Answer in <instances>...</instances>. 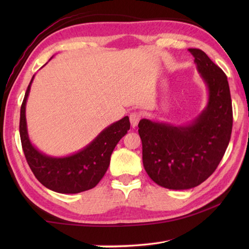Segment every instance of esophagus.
I'll list each match as a JSON object with an SVG mask.
<instances>
[{
    "label": "esophagus",
    "mask_w": 249,
    "mask_h": 249,
    "mask_svg": "<svg viewBox=\"0 0 249 249\" xmlns=\"http://www.w3.org/2000/svg\"><path fill=\"white\" fill-rule=\"evenodd\" d=\"M140 120H141V114H140L139 112H134V113H131V114L129 115L130 124H131V126H133L134 128L136 127L137 125H138Z\"/></svg>",
    "instance_id": "1"
}]
</instances>
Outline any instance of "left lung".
<instances>
[{"instance_id": "left-lung-1", "label": "left lung", "mask_w": 249, "mask_h": 249, "mask_svg": "<svg viewBox=\"0 0 249 249\" xmlns=\"http://www.w3.org/2000/svg\"><path fill=\"white\" fill-rule=\"evenodd\" d=\"M189 51L208 89L205 108L188 124L142 119L138 125L145 171L168 189H189L204 182L219 165L232 131L227 76L202 50Z\"/></svg>"}]
</instances>
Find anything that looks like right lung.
<instances>
[{"label": "right lung", "instance_id": "obj_1", "mask_svg": "<svg viewBox=\"0 0 249 249\" xmlns=\"http://www.w3.org/2000/svg\"><path fill=\"white\" fill-rule=\"evenodd\" d=\"M46 65V64H45ZM33 76L20 110V138L24 155L36 178L50 190L60 194H78L96 186L108 170L110 157L118 142L130 128L129 118L114 122L93 141L73 154L50 156L32 143L26 125L25 107Z\"/></svg>", "mask_w": 249, "mask_h": 249}]
</instances>
